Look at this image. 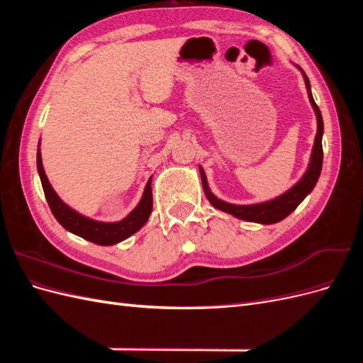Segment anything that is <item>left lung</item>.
I'll list each match as a JSON object with an SVG mask.
<instances>
[{"label":"left lung","mask_w":363,"mask_h":363,"mask_svg":"<svg viewBox=\"0 0 363 363\" xmlns=\"http://www.w3.org/2000/svg\"><path fill=\"white\" fill-rule=\"evenodd\" d=\"M303 74V79L306 83V89H307V95H309V101L312 104V108L316 116V136H315V142L312 147V155H311V160L309 164H307V169L304 171V174L301 175V179L296 182L292 188H289L286 192H283L281 195L276 196V199H271L268 201H262V203H255V204H233L224 201L211 191L207 183V177L206 172L203 169V167L200 164V175H201V182H203V189L204 194L207 196V200L211 201V204L218 208V211L225 212L228 215H233L235 218L244 219V221L248 223H257V224H276L280 223L281 219L286 218L288 215H291L298 204L309 195L315 184L320 179L321 174V168H323V135H324V123H323V116L320 108L315 104V100L312 96V91H311V82L307 79V75L304 74V71L295 65Z\"/></svg>","instance_id":"1"}]
</instances>
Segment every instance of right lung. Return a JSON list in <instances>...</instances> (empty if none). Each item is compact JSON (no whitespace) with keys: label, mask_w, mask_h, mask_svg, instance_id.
<instances>
[{"label":"right lung","mask_w":363,"mask_h":363,"mask_svg":"<svg viewBox=\"0 0 363 363\" xmlns=\"http://www.w3.org/2000/svg\"><path fill=\"white\" fill-rule=\"evenodd\" d=\"M36 162H38V172L40 177L42 188H43V192H45V199L48 201L51 212L54 218L59 221V224L65 230H68V232L80 236L86 240H91V242L96 245L107 247V245H115L118 242H123V240H125L131 235L139 232V230L148 221L152 211V194H151L152 177L148 179L144 194H142V199L133 211H131L125 218L121 219V221L104 223V221H96V219L79 213L75 208H72L71 206L65 203L57 195V192L52 189V186L42 164L40 140L38 145Z\"/></svg>","instance_id":"1"}]
</instances>
